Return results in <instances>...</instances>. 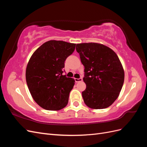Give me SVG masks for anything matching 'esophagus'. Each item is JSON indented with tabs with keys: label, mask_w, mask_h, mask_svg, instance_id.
Returning a JSON list of instances; mask_svg holds the SVG:
<instances>
[{
	"label": "esophagus",
	"mask_w": 147,
	"mask_h": 147,
	"mask_svg": "<svg viewBox=\"0 0 147 147\" xmlns=\"http://www.w3.org/2000/svg\"><path fill=\"white\" fill-rule=\"evenodd\" d=\"M83 80V78H75V81L76 83L80 82H82Z\"/></svg>",
	"instance_id": "1"
}]
</instances>
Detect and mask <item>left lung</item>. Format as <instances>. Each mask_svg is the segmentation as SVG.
Here are the masks:
<instances>
[{"label":"left lung","instance_id":"1","mask_svg":"<svg viewBox=\"0 0 147 147\" xmlns=\"http://www.w3.org/2000/svg\"><path fill=\"white\" fill-rule=\"evenodd\" d=\"M76 50L84 67V103L94 109L109 107L118 98L124 83V70L118 56L112 49L96 43L77 44Z\"/></svg>","mask_w":147,"mask_h":147}]
</instances>
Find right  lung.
I'll use <instances>...</instances> for the list:
<instances>
[{"label": "right lung", "instance_id": "right-lung-1", "mask_svg": "<svg viewBox=\"0 0 147 147\" xmlns=\"http://www.w3.org/2000/svg\"><path fill=\"white\" fill-rule=\"evenodd\" d=\"M75 45L50 40L30 57L26 71V82L33 99L44 109L58 110L68 103L75 80L63 75L64 62L74 51Z\"/></svg>", "mask_w": 147, "mask_h": 147}]
</instances>
